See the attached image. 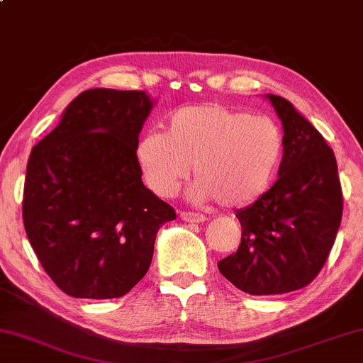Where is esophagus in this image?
Here are the masks:
<instances>
[{
    "instance_id": "34e87169",
    "label": "esophagus",
    "mask_w": 363,
    "mask_h": 363,
    "mask_svg": "<svg viewBox=\"0 0 363 363\" xmlns=\"http://www.w3.org/2000/svg\"><path fill=\"white\" fill-rule=\"evenodd\" d=\"M180 218L185 220V223H203L204 216L203 214H198V213H190V211H182L180 213Z\"/></svg>"
}]
</instances>
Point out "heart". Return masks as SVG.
Here are the masks:
<instances>
[{"mask_svg": "<svg viewBox=\"0 0 363 363\" xmlns=\"http://www.w3.org/2000/svg\"><path fill=\"white\" fill-rule=\"evenodd\" d=\"M165 133L149 130L135 144V162L145 185L172 196L180 183L196 177L188 196L242 208L269 190L283 159V134L275 121L252 116L224 104L182 106L165 123Z\"/></svg>", "mask_w": 363, "mask_h": 363, "instance_id": "heart-1", "label": "heart"}]
</instances>
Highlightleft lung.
I'll return each mask as SVG.
<instances>
[{
    "instance_id": "obj_1",
    "label": "left lung",
    "mask_w": 363,
    "mask_h": 363,
    "mask_svg": "<svg viewBox=\"0 0 363 363\" xmlns=\"http://www.w3.org/2000/svg\"><path fill=\"white\" fill-rule=\"evenodd\" d=\"M283 128L278 180L235 213L242 239L218 269L249 295H283L313 281L342 219L337 162L319 130L288 99L265 94Z\"/></svg>"
}]
</instances>
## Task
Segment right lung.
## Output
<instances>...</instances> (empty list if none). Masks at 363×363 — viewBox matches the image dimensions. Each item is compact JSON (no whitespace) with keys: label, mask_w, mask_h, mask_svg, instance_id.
<instances>
[{"label":"right lung","mask_w":363,"mask_h":363,"mask_svg":"<svg viewBox=\"0 0 363 363\" xmlns=\"http://www.w3.org/2000/svg\"><path fill=\"white\" fill-rule=\"evenodd\" d=\"M155 99L93 88L65 108L30 152L26 234L57 286L73 298L124 296L143 280L173 208L144 186L135 144Z\"/></svg>","instance_id":"1"}]
</instances>
